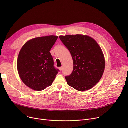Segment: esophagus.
I'll return each mask as SVG.
<instances>
[{
	"instance_id": "esophagus-1",
	"label": "esophagus",
	"mask_w": 128,
	"mask_h": 128,
	"mask_svg": "<svg viewBox=\"0 0 128 128\" xmlns=\"http://www.w3.org/2000/svg\"><path fill=\"white\" fill-rule=\"evenodd\" d=\"M62 69H63L62 67H60V68H59V70H60V71H62Z\"/></svg>"
}]
</instances>
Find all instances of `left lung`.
Masks as SVG:
<instances>
[{"label":"left lung","mask_w":128,"mask_h":128,"mask_svg":"<svg viewBox=\"0 0 128 128\" xmlns=\"http://www.w3.org/2000/svg\"><path fill=\"white\" fill-rule=\"evenodd\" d=\"M70 51L74 62L73 70L66 76L68 84L83 91L91 89L102 78L105 62L103 53L95 40L82 35L60 36Z\"/></svg>","instance_id":"8db88e82"}]
</instances>
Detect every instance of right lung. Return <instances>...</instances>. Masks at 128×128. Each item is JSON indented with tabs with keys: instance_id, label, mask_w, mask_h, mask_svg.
<instances>
[{
	"instance_id": "right-lung-1",
	"label": "right lung",
	"mask_w": 128,
	"mask_h": 128,
	"mask_svg": "<svg viewBox=\"0 0 128 128\" xmlns=\"http://www.w3.org/2000/svg\"><path fill=\"white\" fill-rule=\"evenodd\" d=\"M58 38L56 36L37 37L27 42L20 51L17 68L22 82L36 91L50 86L60 71L55 68L50 52Z\"/></svg>"
}]
</instances>
